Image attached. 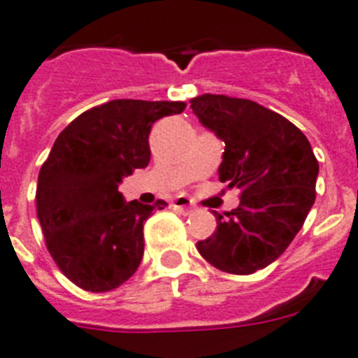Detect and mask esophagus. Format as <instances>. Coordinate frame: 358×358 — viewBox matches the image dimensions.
<instances>
[{"label":"esophagus","instance_id":"34e87169","mask_svg":"<svg viewBox=\"0 0 358 358\" xmlns=\"http://www.w3.org/2000/svg\"><path fill=\"white\" fill-rule=\"evenodd\" d=\"M171 205H173V208H178V210L185 215L192 214V212L196 210L194 205H192V203L189 201V198H185V196H180V198H176Z\"/></svg>","mask_w":358,"mask_h":358}]
</instances>
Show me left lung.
Here are the masks:
<instances>
[{
    "label": "left lung",
    "mask_w": 358,
    "mask_h": 358,
    "mask_svg": "<svg viewBox=\"0 0 358 358\" xmlns=\"http://www.w3.org/2000/svg\"><path fill=\"white\" fill-rule=\"evenodd\" d=\"M192 114L224 143L219 180L241 187V205L198 243L207 262L234 275H251L275 262L303 227L314 205L320 164L303 131L251 99L203 94Z\"/></svg>",
    "instance_id": "8db88e82"
}]
</instances>
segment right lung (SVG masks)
<instances>
[{
    "instance_id": "1",
    "label": "right lung",
    "mask_w": 358,
    "mask_h": 358,
    "mask_svg": "<svg viewBox=\"0 0 358 358\" xmlns=\"http://www.w3.org/2000/svg\"><path fill=\"white\" fill-rule=\"evenodd\" d=\"M182 101L112 99L83 112L57 137L41 167L37 217L48 251L78 287L107 292L144 255V221L166 201H127L119 183L150 164L151 124L180 114Z\"/></svg>"
}]
</instances>
